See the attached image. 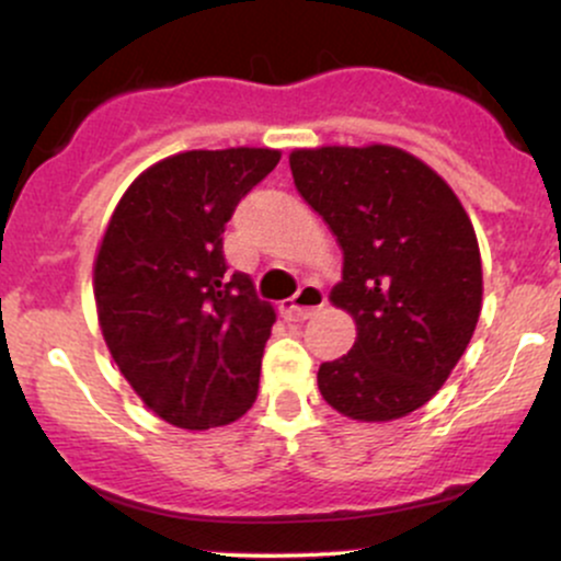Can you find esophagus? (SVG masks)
Returning a JSON list of instances; mask_svg holds the SVG:
<instances>
[{"instance_id":"34e87169","label":"esophagus","mask_w":561,"mask_h":561,"mask_svg":"<svg viewBox=\"0 0 561 561\" xmlns=\"http://www.w3.org/2000/svg\"><path fill=\"white\" fill-rule=\"evenodd\" d=\"M324 302H327L324 289L308 282V285H302L298 289V295H295V298L282 302L279 313L287 321H306V319H311L319 308H324Z\"/></svg>"}]
</instances>
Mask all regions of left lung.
<instances>
[{
	"mask_svg": "<svg viewBox=\"0 0 561 561\" xmlns=\"http://www.w3.org/2000/svg\"><path fill=\"white\" fill-rule=\"evenodd\" d=\"M289 169L343 248L330 300L356 321L351 353L319 366L321 396L347 420H401L443 388L478 327L472 221L446 179L401 147H300Z\"/></svg>",
	"mask_w": 561,
	"mask_h": 561,
	"instance_id": "left-lung-1",
	"label": "left lung"
}]
</instances>
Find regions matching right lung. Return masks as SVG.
<instances>
[{
  "instance_id": "right-lung-1",
  "label": "right lung",
  "mask_w": 561,
  "mask_h": 561,
  "mask_svg": "<svg viewBox=\"0 0 561 561\" xmlns=\"http://www.w3.org/2000/svg\"><path fill=\"white\" fill-rule=\"evenodd\" d=\"M282 152L190 150L141 171L115 205L94 259L102 337L160 420L210 430L259 396L276 321L248 274L227 272L224 227Z\"/></svg>"
}]
</instances>
